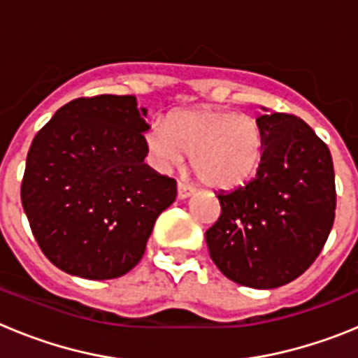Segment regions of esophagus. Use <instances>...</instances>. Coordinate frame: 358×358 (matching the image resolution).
Listing matches in <instances>:
<instances>
[{
  "label": "esophagus",
  "instance_id": "obj_1",
  "mask_svg": "<svg viewBox=\"0 0 358 358\" xmlns=\"http://www.w3.org/2000/svg\"><path fill=\"white\" fill-rule=\"evenodd\" d=\"M194 192H195L194 186L185 185V182H177V197L179 199H188Z\"/></svg>",
  "mask_w": 358,
  "mask_h": 358
}]
</instances>
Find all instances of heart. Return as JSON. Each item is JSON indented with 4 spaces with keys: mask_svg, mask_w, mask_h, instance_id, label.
I'll use <instances>...</instances> for the list:
<instances>
[{
    "mask_svg": "<svg viewBox=\"0 0 358 358\" xmlns=\"http://www.w3.org/2000/svg\"><path fill=\"white\" fill-rule=\"evenodd\" d=\"M152 163L170 170L185 159L204 185L233 189L245 185L260 169L265 154V131L260 120L235 110H177L169 123L154 122L145 136Z\"/></svg>",
    "mask_w": 358,
    "mask_h": 358,
    "instance_id": "obj_1",
    "label": "heart"
}]
</instances>
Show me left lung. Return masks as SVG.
<instances>
[{"label": "left lung", "instance_id": "8db88e82", "mask_svg": "<svg viewBox=\"0 0 358 358\" xmlns=\"http://www.w3.org/2000/svg\"><path fill=\"white\" fill-rule=\"evenodd\" d=\"M258 120L264 161L251 181L217 194L222 213L206 243L231 281L276 289L301 276L324 248L335 218V173L327 143L301 118L271 113Z\"/></svg>", "mask_w": 358, "mask_h": 358}]
</instances>
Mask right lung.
<instances>
[{
	"mask_svg": "<svg viewBox=\"0 0 358 358\" xmlns=\"http://www.w3.org/2000/svg\"><path fill=\"white\" fill-rule=\"evenodd\" d=\"M145 116L132 94L77 98L31 141L23 210L41 251L71 276L127 274L176 201V181L143 163Z\"/></svg>",
	"mask_w": 358,
	"mask_h": 358,
	"instance_id": "add662e5",
	"label": "right lung"
}]
</instances>
